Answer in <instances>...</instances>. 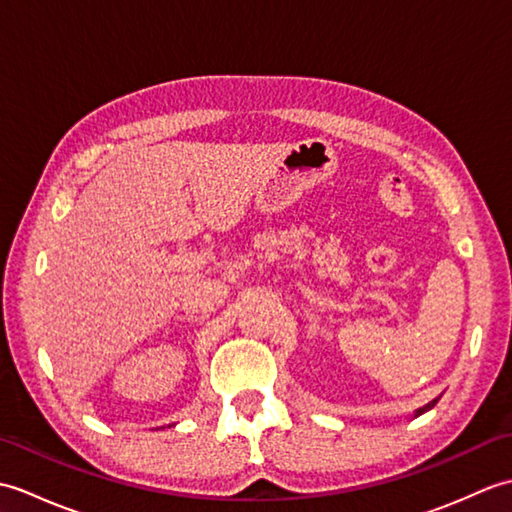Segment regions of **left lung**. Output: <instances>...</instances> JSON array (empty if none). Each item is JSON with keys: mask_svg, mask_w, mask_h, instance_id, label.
Returning <instances> with one entry per match:
<instances>
[{"mask_svg": "<svg viewBox=\"0 0 512 512\" xmlns=\"http://www.w3.org/2000/svg\"><path fill=\"white\" fill-rule=\"evenodd\" d=\"M440 398H433L431 402H427V405H424V407H420L416 413H413V418H418V416H422V413L424 411H429V409H433V407H436V402H438Z\"/></svg>", "mask_w": 512, "mask_h": 512, "instance_id": "1", "label": "left lung"}]
</instances>
